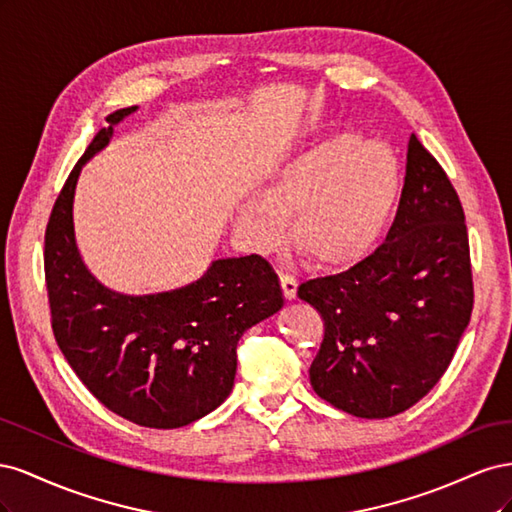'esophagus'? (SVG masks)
Here are the masks:
<instances>
[{"label": "esophagus", "instance_id": "34e87169", "mask_svg": "<svg viewBox=\"0 0 512 512\" xmlns=\"http://www.w3.org/2000/svg\"><path fill=\"white\" fill-rule=\"evenodd\" d=\"M280 284H282V290H284V297L290 301L297 297V277L290 275V273H280Z\"/></svg>", "mask_w": 512, "mask_h": 512}]
</instances>
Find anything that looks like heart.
Listing matches in <instances>:
<instances>
[{"mask_svg":"<svg viewBox=\"0 0 512 512\" xmlns=\"http://www.w3.org/2000/svg\"><path fill=\"white\" fill-rule=\"evenodd\" d=\"M395 153L361 134L335 132L282 158L265 190L237 215L241 235L269 247L292 211V239L320 265H344L369 250L399 194Z\"/></svg>","mask_w":512,"mask_h":512,"instance_id":"heart-1","label":"heart"}]
</instances>
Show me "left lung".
Instances as JSON below:
<instances>
[{"instance_id": "obj_1", "label": "left lung", "mask_w": 512, "mask_h": 512, "mask_svg": "<svg viewBox=\"0 0 512 512\" xmlns=\"http://www.w3.org/2000/svg\"><path fill=\"white\" fill-rule=\"evenodd\" d=\"M297 294L324 322L309 382L337 410L389 418L444 376L474 307L470 243L451 179L414 134L384 243Z\"/></svg>"}]
</instances>
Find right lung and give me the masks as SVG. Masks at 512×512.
I'll use <instances>...</instances> for the list:
<instances>
[{
	"label": "right lung",
	"mask_w": 512,
	"mask_h": 512,
	"mask_svg": "<svg viewBox=\"0 0 512 512\" xmlns=\"http://www.w3.org/2000/svg\"><path fill=\"white\" fill-rule=\"evenodd\" d=\"M119 108L76 162L44 232V277L59 350L108 410L149 429L185 427L230 395L237 344L284 305L280 280L258 256L215 260L198 282L145 297L104 288L76 250L72 200L83 164L106 147Z\"/></svg>",
	"instance_id": "add662e5"
}]
</instances>
